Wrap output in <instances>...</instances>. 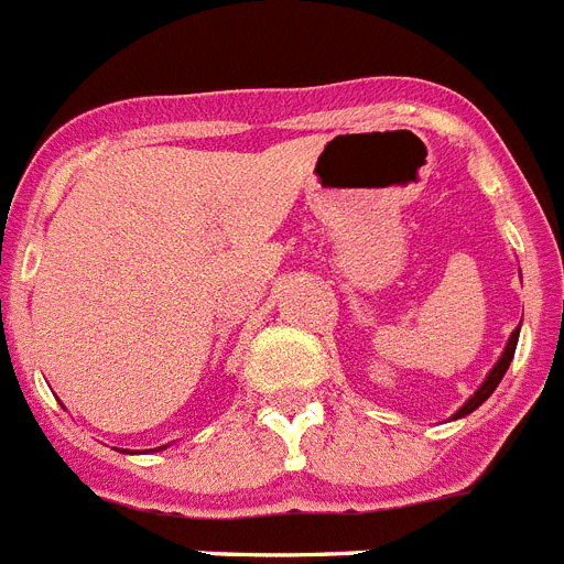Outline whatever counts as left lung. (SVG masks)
<instances>
[{"label":"left lung","mask_w":564,"mask_h":564,"mask_svg":"<svg viewBox=\"0 0 564 564\" xmlns=\"http://www.w3.org/2000/svg\"><path fill=\"white\" fill-rule=\"evenodd\" d=\"M519 276H522V273H519ZM519 332H522V325H519V328H516V332L510 334V339H507V346H505V351H501L499 362H496V366H492V369H490V375L484 377V383L478 386L476 392L469 394V400H467V403H464V406H460L458 412H455V415H453V421H458V417H467L469 412H476V409L481 406L484 400H487V398H490L492 392H496V386L501 383V377H505V371L510 369V362H513L516 346H519Z\"/></svg>","instance_id":"left-lung-1"}]
</instances>
